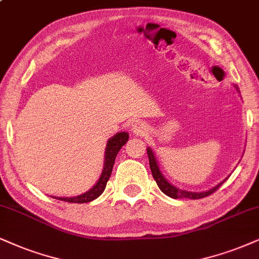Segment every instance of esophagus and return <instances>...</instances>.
<instances>
[{
    "instance_id": "obj_1",
    "label": "esophagus",
    "mask_w": 259,
    "mask_h": 259,
    "mask_svg": "<svg viewBox=\"0 0 259 259\" xmlns=\"http://www.w3.org/2000/svg\"><path fill=\"white\" fill-rule=\"evenodd\" d=\"M133 133H135L136 136H144L146 132H148V127H146V124L144 122H139V121H137L132 124V128H131Z\"/></svg>"
}]
</instances>
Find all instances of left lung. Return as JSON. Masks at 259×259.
Returning a JSON list of instances; mask_svg holds the SVG:
<instances>
[{"instance_id":"left-lung-1","label":"left lung","mask_w":259,"mask_h":259,"mask_svg":"<svg viewBox=\"0 0 259 259\" xmlns=\"http://www.w3.org/2000/svg\"><path fill=\"white\" fill-rule=\"evenodd\" d=\"M148 157H149V163H150V168H151V173L152 177H154L155 181L157 183V186L159 187V190L162 191L164 194H167L168 197L174 198V199H179V198H190V199H200V198L207 197L210 194H212L215 192L218 188L221 186V185L225 183L222 181L221 184H219L218 186H215L211 190L206 191V192H188V191H184L180 190V188H177L173 185H170L165 180L163 175H162L161 170H159L157 161H156L154 152H152L151 148H148Z\"/></svg>"}]
</instances>
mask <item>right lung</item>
Returning <instances> with one entry per match:
<instances>
[{
	"mask_svg": "<svg viewBox=\"0 0 259 259\" xmlns=\"http://www.w3.org/2000/svg\"><path fill=\"white\" fill-rule=\"evenodd\" d=\"M127 140H128V135H127L126 132L117 133V135H115L113 138L108 140L107 149H105V162H104L103 171H102L100 180L97 181V184H96L90 191H88V192H85L84 194H80V196H76V197H71V198L53 197V198H56V199H60V200H65V202H68V203L81 204V203H89L91 202V200L96 199L97 197H100L101 194L103 193L104 188L107 186L108 180H109L111 175V170H113L114 162H115V158H116L117 152L120 151V149L122 148L124 144H126Z\"/></svg>",
	"mask_w": 259,
	"mask_h": 259,
	"instance_id": "right-lung-1",
	"label": "right lung"
}]
</instances>
